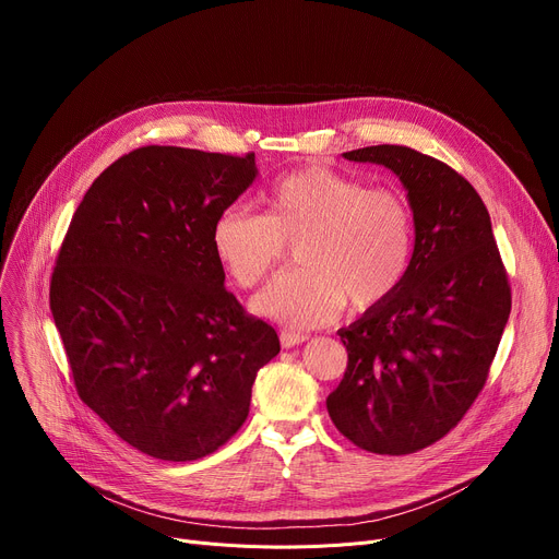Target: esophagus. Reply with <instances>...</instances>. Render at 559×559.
I'll return each mask as SVG.
<instances>
[{"label": "esophagus", "instance_id": "obj_1", "mask_svg": "<svg viewBox=\"0 0 559 559\" xmlns=\"http://www.w3.org/2000/svg\"><path fill=\"white\" fill-rule=\"evenodd\" d=\"M308 340V335H304V333H292V331H283L281 333V346L283 348H292V346H297V344H304Z\"/></svg>", "mask_w": 559, "mask_h": 559}]
</instances>
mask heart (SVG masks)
<instances>
[{
    "instance_id": "b5f03b06",
    "label": "heart",
    "mask_w": 559,
    "mask_h": 559,
    "mask_svg": "<svg viewBox=\"0 0 559 559\" xmlns=\"http://www.w3.org/2000/svg\"><path fill=\"white\" fill-rule=\"evenodd\" d=\"M267 213L230 203L211 228V247L238 287H255L297 242L301 270L260 292L251 308L292 329L329 324L344 306L369 312L392 301L415 255V213L392 188H367L362 179L326 165L281 176L264 192Z\"/></svg>"
}]
</instances>
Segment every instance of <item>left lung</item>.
<instances>
[{"instance_id":"8db88e82","label":"left lung","mask_w":559,"mask_h":559,"mask_svg":"<svg viewBox=\"0 0 559 559\" xmlns=\"http://www.w3.org/2000/svg\"><path fill=\"white\" fill-rule=\"evenodd\" d=\"M344 158L399 176L417 233L399 295L337 333L348 362L326 407L356 447L417 453L453 430L485 388L512 289L489 213L462 174L401 144Z\"/></svg>"}]
</instances>
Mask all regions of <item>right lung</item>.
I'll return each instance as SVG.
<instances>
[{"mask_svg":"<svg viewBox=\"0 0 559 559\" xmlns=\"http://www.w3.org/2000/svg\"><path fill=\"white\" fill-rule=\"evenodd\" d=\"M255 156L140 146L106 167L70 222L49 285L81 401L133 449L190 462L242 428L276 331L228 289L217 213Z\"/></svg>","mask_w":559,"mask_h":559,"instance_id":"obj_1","label":"right lung"}]
</instances>
